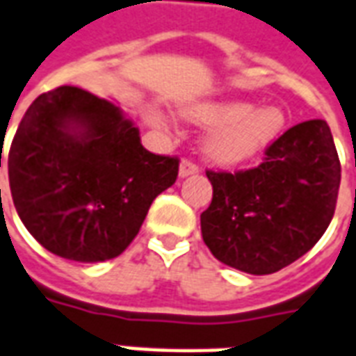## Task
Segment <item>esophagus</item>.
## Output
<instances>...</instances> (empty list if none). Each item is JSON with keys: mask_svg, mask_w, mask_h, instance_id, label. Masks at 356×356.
Returning a JSON list of instances; mask_svg holds the SVG:
<instances>
[{"mask_svg": "<svg viewBox=\"0 0 356 356\" xmlns=\"http://www.w3.org/2000/svg\"><path fill=\"white\" fill-rule=\"evenodd\" d=\"M200 168L194 162H191V160H183L181 162V165H179V175L181 177H188V175H194V173H198Z\"/></svg>", "mask_w": 356, "mask_h": 356, "instance_id": "esophagus-1", "label": "esophagus"}]
</instances>
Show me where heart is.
Wrapping results in <instances>:
<instances>
[{
	"label": "heart",
	"mask_w": 356,
	"mask_h": 356,
	"mask_svg": "<svg viewBox=\"0 0 356 356\" xmlns=\"http://www.w3.org/2000/svg\"><path fill=\"white\" fill-rule=\"evenodd\" d=\"M186 117L202 126H215L205 139V152L218 164H241L277 138L285 115L279 107L254 109L243 102H211L192 105ZM149 122L160 124L158 113L149 115Z\"/></svg>",
	"instance_id": "b5f03b06"
}]
</instances>
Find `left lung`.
<instances>
[{
    "mask_svg": "<svg viewBox=\"0 0 356 356\" xmlns=\"http://www.w3.org/2000/svg\"><path fill=\"white\" fill-rule=\"evenodd\" d=\"M213 200L202 238L222 264L268 275L304 257L336 209L341 165L325 120H305L279 136L257 168L207 170Z\"/></svg>",
    "mask_w": 356,
    "mask_h": 356,
    "instance_id": "8db88e82",
    "label": "left lung"
}]
</instances>
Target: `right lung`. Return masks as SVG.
Returning a JSON list of instances; mask_svg holds the SVG:
<instances>
[{"label": "right lung", "instance_id": "add662e5", "mask_svg": "<svg viewBox=\"0 0 356 356\" xmlns=\"http://www.w3.org/2000/svg\"><path fill=\"white\" fill-rule=\"evenodd\" d=\"M7 170L18 217L47 251L104 262L138 236L152 200L175 183L179 158L147 151L111 102L58 86L28 107Z\"/></svg>", "mask_w": 356, "mask_h": 356}]
</instances>
